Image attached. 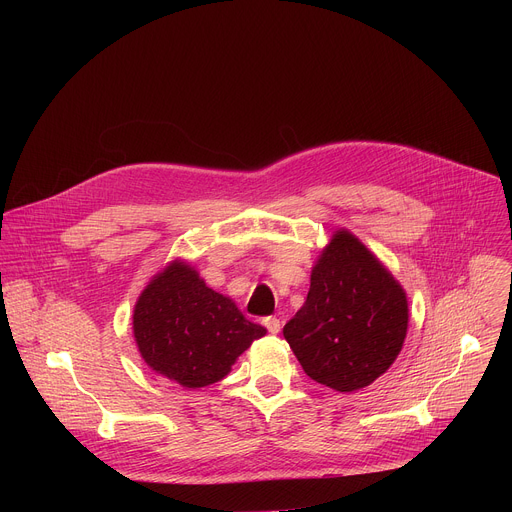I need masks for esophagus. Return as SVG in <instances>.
<instances>
[{
  "label": "esophagus",
  "mask_w": 512,
  "mask_h": 512,
  "mask_svg": "<svg viewBox=\"0 0 512 512\" xmlns=\"http://www.w3.org/2000/svg\"><path fill=\"white\" fill-rule=\"evenodd\" d=\"M263 324H265V328H267L271 334H277V332L281 330V320H279V318H275V316L265 318V320H263Z\"/></svg>",
  "instance_id": "1"
}]
</instances>
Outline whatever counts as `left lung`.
Listing matches in <instances>:
<instances>
[{
  "label": "left lung",
  "instance_id": "obj_1",
  "mask_svg": "<svg viewBox=\"0 0 512 512\" xmlns=\"http://www.w3.org/2000/svg\"><path fill=\"white\" fill-rule=\"evenodd\" d=\"M409 326L403 285L348 229L332 233L283 336L310 379L340 393L369 387L399 356Z\"/></svg>",
  "mask_w": 512,
  "mask_h": 512
}]
</instances>
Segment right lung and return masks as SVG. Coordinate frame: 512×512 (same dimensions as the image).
I'll use <instances>...</instances> for the list:
<instances>
[{
    "mask_svg": "<svg viewBox=\"0 0 512 512\" xmlns=\"http://www.w3.org/2000/svg\"><path fill=\"white\" fill-rule=\"evenodd\" d=\"M265 334L184 259L158 271L133 308V338L141 358L156 375L184 389L225 379L237 358Z\"/></svg>",
    "mask_w": 512,
    "mask_h": 512,
    "instance_id": "obj_1",
    "label": "right lung"
}]
</instances>
